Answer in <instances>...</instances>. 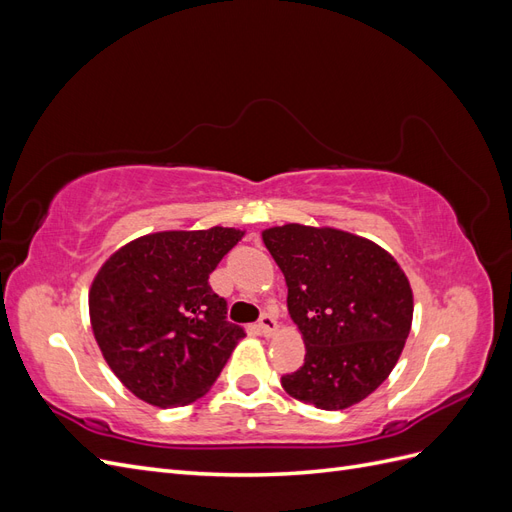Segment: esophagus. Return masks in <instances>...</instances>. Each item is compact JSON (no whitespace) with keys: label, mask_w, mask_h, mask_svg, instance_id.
<instances>
[{"label":"esophagus","mask_w":512,"mask_h":512,"mask_svg":"<svg viewBox=\"0 0 512 512\" xmlns=\"http://www.w3.org/2000/svg\"><path fill=\"white\" fill-rule=\"evenodd\" d=\"M258 329L265 337H271L277 331V320L273 318V314H262L258 320Z\"/></svg>","instance_id":"obj_1"}]
</instances>
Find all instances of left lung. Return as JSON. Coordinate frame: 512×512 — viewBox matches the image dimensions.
I'll list each match as a JSON object with an SVG mask.
<instances>
[{
	"instance_id": "left-lung-1",
	"label": "left lung",
	"mask_w": 512,
	"mask_h": 512,
	"mask_svg": "<svg viewBox=\"0 0 512 512\" xmlns=\"http://www.w3.org/2000/svg\"><path fill=\"white\" fill-rule=\"evenodd\" d=\"M288 286L305 342L284 391L320 410L359 404L389 378L412 327V288L374 241L337 228L284 224L262 232Z\"/></svg>"
}]
</instances>
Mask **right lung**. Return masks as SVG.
I'll list each match as a JSON object with an SVG mask.
<instances>
[{
    "label": "right lung",
    "mask_w": 512,
    "mask_h": 512,
    "mask_svg": "<svg viewBox=\"0 0 512 512\" xmlns=\"http://www.w3.org/2000/svg\"><path fill=\"white\" fill-rule=\"evenodd\" d=\"M243 230H164L108 258L89 288V318L104 361L128 391L158 408L203 397L245 337L209 286Z\"/></svg>",
    "instance_id": "obj_1"
}]
</instances>
